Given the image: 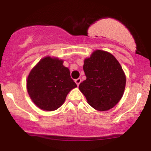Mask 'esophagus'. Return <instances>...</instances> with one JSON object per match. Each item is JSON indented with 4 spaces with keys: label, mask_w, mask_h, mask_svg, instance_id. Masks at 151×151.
<instances>
[{
    "label": "esophagus",
    "mask_w": 151,
    "mask_h": 151,
    "mask_svg": "<svg viewBox=\"0 0 151 151\" xmlns=\"http://www.w3.org/2000/svg\"><path fill=\"white\" fill-rule=\"evenodd\" d=\"M81 78H78V79H75V83H76V84H77V86L79 85V84H80V83H81Z\"/></svg>",
    "instance_id": "34e87169"
}]
</instances>
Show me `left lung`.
Here are the masks:
<instances>
[{"label":"left lung","instance_id":"left-lung-1","mask_svg":"<svg viewBox=\"0 0 151 151\" xmlns=\"http://www.w3.org/2000/svg\"><path fill=\"white\" fill-rule=\"evenodd\" d=\"M86 80L79 88L87 103L98 111H108L119 103L124 95L126 75L112 54L96 50L86 58L83 66Z\"/></svg>","mask_w":151,"mask_h":151}]
</instances>
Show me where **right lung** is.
<instances>
[{
    "label": "right lung",
    "mask_w": 151,
    "mask_h": 151,
    "mask_svg": "<svg viewBox=\"0 0 151 151\" xmlns=\"http://www.w3.org/2000/svg\"><path fill=\"white\" fill-rule=\"evenodd\" d=\"M63 62L58 58L47 56L28 74L27 92L32 102L43 111L57 110L63 104L68 93L77 87Z\"/></svg>",
    "instance_id": "right-lung-1"
}]
</instances>
